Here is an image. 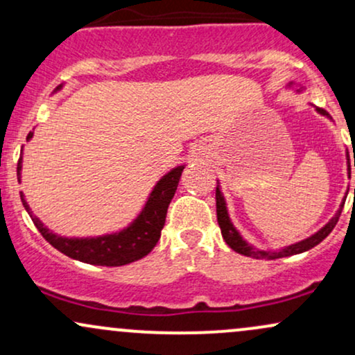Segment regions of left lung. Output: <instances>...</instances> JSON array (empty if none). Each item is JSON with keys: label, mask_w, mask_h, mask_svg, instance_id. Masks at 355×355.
<instances>
[{"label": "left lung", "mask_w": 355, "mask_h": 355, "mask_svg": "<svg viewBox=\"0 0 355 355\" xmlns=\"http://www.w3.org/2000/svg\"><path fill=\"white\" fill-rule=\"evenodd\" d=\"M288 87H292V83L288 85ZM300 92H302V88H297V93H300ZM315 110H317V113H320V115L331 118L324 108H315ZM354 166H355V158H354ZM347 172L350 177L349 152H347ZM354 197H355V189H354ZM215 198H217V220H218L220 230H222V237L227 242V245H229L232 250L237 252V254L252 257V259H267V260L282 259V257L302 254V252H307V250H311L312 247L319 245L322 240L327 237V235L334 230V227L337 225V222H339V217H340L342 207H344V203H342L340 209L337 210V214L334 215V217L329 220V222L325 223V225L322 227L319 232H315V234L311 235L309 239L300 240V242L292 243V245L280 248V250H260V248H255L254 245H250V243H248L247 240L239 234V230L234 227V223H232V220L229 217V210H227V203H225V198H223L222 190H220V185H217V193H215Z\"/></svg>", "instance_id": "obj_1"}]
</instances>
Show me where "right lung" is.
<instances>
[{
    "mask_svg": "<svg viewBox=\"0 0 355 355\" xmlns=\"http://www.w3.org/2000/svg\"><path fill=\"white\" fill-rule=\"evenodd\" d=\"M61 87L63 85L56 87L55 92L61 89ZM31 138H33V132L28 133L26 140H31ZM21 168L23 157H19L18 170H16L18 172V182H21ZM183 168H185V165L175 166L157 182L152 193L148 195L145 207L128 227H125L120 232H115V234L100 235V237H61V235L48 229L42 220L33 215L23 191L21 202L24 209L30 214L31 220H33L36 229L40 230V234L61 254L68 255L70 259L80 260V262L92 263V266L120 267L144 259L157 245L162 229L165 225L166 210H168L170 202H172L175 191H177Z\"/></svg>",
    "mask_w": 355,
    "mask_h": 355,
    "instance_id": "right-lung-1",
    "label": "right lung"
}]
</instances>
